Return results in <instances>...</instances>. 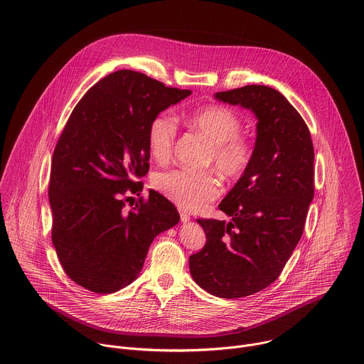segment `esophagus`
I'll return each mask as SVG.
<instances>
[{"mask_svg":"<svg viewBox=\"0 0 364 364\" xmlns=\"http://www.w3.org/2000/svg\"><path fill=\"white\" fill-rule=\"evenodd\" d=\"M180 218L183 223H187V221H190V214L186 211H180Z\"/></svg>","mask_w":364,"mask_h":364,"instance_id":"esophagus-1","label":"esophagus"}]
</instances>
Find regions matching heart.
<instances>
[{
    "label": "heart",
    "instance_id": "obj_1",
    "mask_svg": "<svg viewBox=\"0 0 364 364\" xmlns=\"http://www.w3.org/2000/svg\"><path fill=\"white\" fill-rule=\"evenodd\" d=\"M184 121L191 132L211 143L204 159L205 167H214L227 181H238L249 173L256 157V146L241 134L245 124L234 109L224 105H207L187 112ZM176 139L177 119L170 111H163L150 121L147 144L154 160L167 161L173 154ZM153 186L187 211L204 208L223 190L221 181L213 171L186 168L156 173Z\"/></svg>",
    "mask_w": 364,
    "mask_h": 364
}]
</instances>
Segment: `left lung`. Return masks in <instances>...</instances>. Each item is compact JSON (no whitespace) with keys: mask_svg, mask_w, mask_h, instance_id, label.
Returning <instances> with one entry per match:
<instances>
[{"mask_svg":"<svg viewBox=\"0 0 364 364\" xmlns=\"http://www.w3.org/2000/svg\"><path fill=\"white\" fill-rule=\"evenodd\" d=\"M214 97L256 114V157L218 204L230 221L197 220L207 241L188 264L201 289L238 299L270 286L296 249L314 197V149L304 119L277 90L245 85Z\"/></svg>","mask_w":364,"mask_h":364,"instance_id":"left-lung-1","label":"left lung"}]
</instances>
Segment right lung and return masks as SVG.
<instances>
[{
    "label": "right lung",
    "instance_id": "add662e5",
    "mask_svg": "<svg viewBox=\"0 0 364 364\" xmlns=\"http://www.w3.org/2000/svg\"><path fill=\"white\" fill-rule=\"evenodd\" d=\"M191 94L132 70L94 84L74 107L54 149L48 186L51 238L67 276L100 294L140 274L156 235L178 211L150 190L126 211L127 191L140 196L149 173L150 121Z\"/></svg>",
    "mask_w": 364,
    "mask_h": 364
}]
</instances>
